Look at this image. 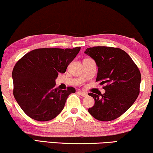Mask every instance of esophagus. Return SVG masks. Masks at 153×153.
I'll return each mask as SVG.
<instances>
[{
  "label": "esophagus",
  "mask_w": 153,
  "mask_h": 153,
  "mask_svg": "<svg viewBox=\"0 0 153 153\" xmlns=\"http://www.w3.org/2000/svg\"><path fill=\"white\" fill-rule=\"evenodd\" d=\"M79 95H80L81 96H82V97H86V96L88 95L86 93H85V92H82V91H79L78 92Z\"/></svg>",
  "instance_id": "34e87169"
}]
</instances>
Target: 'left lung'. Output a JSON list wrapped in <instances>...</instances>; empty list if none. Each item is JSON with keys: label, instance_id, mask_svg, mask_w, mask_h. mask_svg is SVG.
<instances>
[{"label": "left lung", "instance_id": "8db88e82", "mask_svg": "<svg viewBox=\"0 0 153 153\" xmlns=\"http://www.w3.org/2000/svg\"><path fill=\"white\" fill-rule=\"evenodd\" d=\"M84 53L93 58L98 70L96 81H101L104 94L88 95L95 100L89 114L98 120L116 119L131 107L139 94L141 76L140 71L128 54L119 48L94 47Z\"/></svg>", "mask_w": 153, "mask_h": 153}]
</instances>
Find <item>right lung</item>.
I'll use <instances>...</instances> for the list:
<instances>
[{
	"label": "right lung",
	"instance_id": "add662e5",
	"mask_svg": "<svg viewBox=\"0 0 153 153\" xmlns=\"http://www.w3.org/2000/svg\"><path fill=\"white\" fill-rule=\"evenodd\" d=\"M81 47L33 50L16 62L12 71L14 98L24 112L38 121H48L63 109L75 88H54L59 73H65Z\"/></svg>",
	"mask_w": 153,
	"mask_h": 153
}]
</instances>
